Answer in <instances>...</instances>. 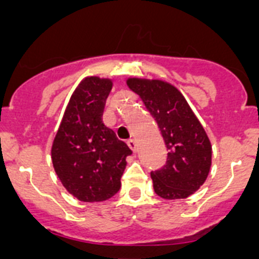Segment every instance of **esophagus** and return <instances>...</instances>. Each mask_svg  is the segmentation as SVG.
Listing matches in <instances>:
<instances>
[{
    "mask_svg": "<svg viewBox=\"0 0 259 259\" xmlns=\"http://www.w3.org/2000/svg\"><path fill=\"white\" fill-rule=\"evenodd\" d=\"M127 144H128V146H130V149H131L132 152H134V153L137 152V143H136V140H130Z\"/></svg>",
    "mask_w": 259,
    "mask_h": 259,
    "instance_id": "esophagus-1",
    "label": "esophagus"
}]
</instances>
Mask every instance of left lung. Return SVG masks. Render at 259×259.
Segmentation results:
<instances>
[{"label": "left lung", "instance_id": "left-lung-1", "mask_svg": "<svg viewBox=\"0 0 259 259\" xmlns=\"http://www.w3.org/2000/svg\"><path fill=\"white\" fill-rule=\"evenodd\" d=\"M125 83L154 116L168 150L166 164L150 172L154 192L164 200L189 197L205 183L211 167L206 131L171 83L145 77H128Z\"/></svg>", "mask_w": 259, "mask_h": 259}]
</instances>
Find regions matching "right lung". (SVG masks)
Returning <instances> with one entry per match:
<instances>
[{"mask_svg": "<svg viewBox=\"0 0 259 259\" xmlns=\"http://www.w3.org/2000/svg\"><path fill=\"white\" fill-rule=\"evenodd\" d=\"M113 88L109 77L87 76L75 88L52 145L54 171L66 191L83 202H101L120 189L131 149L102 123Z\"/></svg>", "mask_w": 259, "mask_h": 259, "instance_id": "right-lung-1", "label": "right lung"}]
</instances>
